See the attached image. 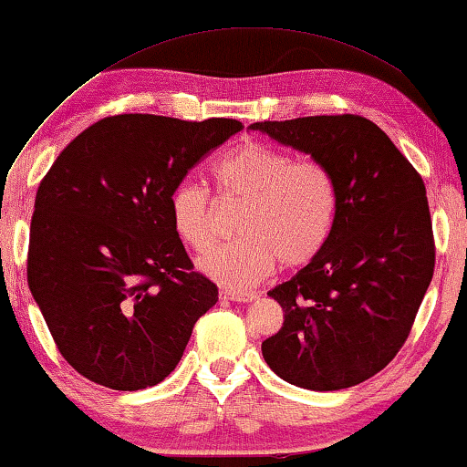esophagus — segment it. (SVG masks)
Wrapping results in <instances>:
<instances>
[{
    "mask_svg": "<svg viewBox=\"0 0 467 467\" xmlns=\"http://www.w3.org/2000/svg\"><path fill=\"white\" fill-rule=\"evenodd\" d=\"M257 297L255 293H239V291H231V288H224L220 291V299L224 301H236V303H249Z\"/></svg>",
    "mask_w": 467,
    "mask_h": 467,
    "instance_id": "1",
    "label": "esophagus"
}]
</instances>
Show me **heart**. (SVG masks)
Listing matches in <instances>:
<instances>
[{"mask_svg": "<svg viewBox=\"0 0 467 467\" xmlns=\"http://www.w3.org/2000/svg\"><path fill=\"white\" fill-rule=\"evenodd\" d=\"M212 176L222 197L241 199V239L207 251L203 274L228 286L247 288L276 268H299L314 260L335 228L338 189L330 168L262 140H243L213 161ZM170 220L191 249L216 241L210 193L181 182L170 195Z\"/></svg>", "mask_w": 467, "mask_h": 467, "instance_id": "b5f03b06", "label": "heart"}]
</instances>
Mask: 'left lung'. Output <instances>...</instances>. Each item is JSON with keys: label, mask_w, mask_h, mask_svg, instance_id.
Instances as JSON below:
<instances>
[{"label": "left lung", "mask_w": 467, "mask_h": 467, "mask_svg": "<svg viewBox=\"0 0 467 467\" xmlns=\"http://www.w3.org/2000/svg\"><path fill=\"white\" fill-rule=\"evenodd\" d=\"M249 129L327 164L338 189L327 245L268 293L285 322L262 343L265 364L301 389L355 387L401 349L432 280L424 181L368 118L307 116Z\"/></svg>", "instance_id": "left-lung-1"}]
</instances>
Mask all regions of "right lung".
Returning <instances> with one entry per match:
<instances>
[{
	"instance_id": "right-lung-1",
	"label": "right lung",
	"mask_w": 467,
	"mask_h": 467,
	"mask_svg": "<svg viewBox=\"0 0 467 467\" xmlns=\"http://www.w3.org/2000/svg\"><path fill=\"white\" fill-rule=\"evenodd\" d=\"M243 124L103 118L57 155L35 197L28 288L62 358L114 390L155 387L179 364L218 286L193 270L170 195Z\"/></svg>"
}]
</instances>
